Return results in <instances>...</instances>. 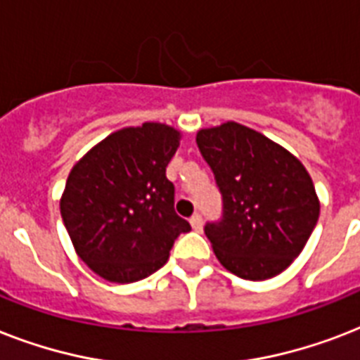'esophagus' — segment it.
Segmentation results:
<instances>
[{"label": "esophagus", "mask_w": 360, "mask_h": 360, "mask_svg": "<svg viewBox=\"0 0 360 360\" xmlns=\"http://www.w3.org/2000/svg\"><path fill=\"white\" fill-rule=\"evenodd\" d=\"M191 226L194 231H202V226H203V220H202V214L200 213H194L191 217Z\"/></svg>", "instance_id": "34e87169"}]
</instances>
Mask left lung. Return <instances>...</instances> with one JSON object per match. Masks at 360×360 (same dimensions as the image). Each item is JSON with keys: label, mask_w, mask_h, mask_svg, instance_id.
Returning <instances> with one entry per match:
<instances>
[{"label": "left lung", "mask_w": 360, "mask_h": 360, "mask_svg": "<svg viewBox=\"0 0 360 360\" xmlns=\"http://www.w3.org/2000/svg\"><path fill=\"white\" fill-rule=\"evenodd\" d=\"M196 143L222 194V217L205 224L219 262L245 280L280 274L319 219L307 168L267 136L233 121L202 129Z\"/></svg>", "instance_id": "left-lung-1"}]
</instances>
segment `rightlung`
<instances>
[{"instance_id":"right-lung-1","label":"right lung","mask_w":360,"mask_h":360,"mask_svg":"<svg viewBox=\"0 0 360 360\" xmlns=\"http://www.w3.org/2000/svg\"><path fill=\"white\" fill-rule=\"evenodd\" d=\"M181 134L162 123L121 129L70 169L59 202L76 254L108 282L130 284L168 262L191 224L174 209L166 166Z\"/></svg>"}]
</instances>
